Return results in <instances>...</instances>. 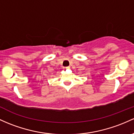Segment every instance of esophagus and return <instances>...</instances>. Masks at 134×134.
<instances>
[{"mask_svg":"<svg viewBox=\"0 0 134 134\" xmlns=\"http://www.w3.org/2000/svg\"><path fill=\"white\" fill-rule=\"evenodd\" d=\"M65 69H70V67H65Z\"/></svg>","mask_w":134,"mask_h":134,"instance_id":"obj_1","label":"esophagus"}]
</instances>
